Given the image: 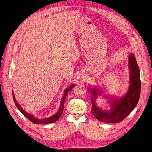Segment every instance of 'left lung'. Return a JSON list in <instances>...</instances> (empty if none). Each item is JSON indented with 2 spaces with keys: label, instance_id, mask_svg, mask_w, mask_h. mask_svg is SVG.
Returning <instances> with one entry per match:
<instances>
[{
  "label": "left lung",
  "instance_id": "8db88e82",
  "mask_svg": "<svg viewBox=\"0 0 152 152\" xmlns=\"http://www.w3.org/2000/svg\"><path fill=\"white\" fill-rule=\"evenodd\" d=\"M129 69V88L125 95L121 97H110V109L103 110L97 107L96 98L101 95V89L94 87L88 89L92 100V113L99 121L107 123H119L128 115L136 107L140 95V71L134 53H131L128 57Z\"/></svg>",
  "mask_w": 152,
  "mask_h": 152
}]
</instances>
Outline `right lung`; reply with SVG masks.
Segmentation results:
<instances>
[{"mask_svg": "<svg viewBox=\"0 0 152 152\" xmlns=\"http://www.w3.org/2000/svg\"><path fill=\"white\" fill-rule=\"evenodd\" d=\"M76 86V84H73L69 87H68L67 88L65 89V92H64L63 97L61 99V104H60V107L59 110H58V111L56 113L55 115H53V116L49 117V118H42V119H39V118H35V116H34L33 115H32L31 114L26 112L25 110H24L21 106L18 104V103L17 102V100L15 99V97L13 92H12L13 94V100L14 102L15 103L16 106L18 108V109L21 111V112L24 115V116H25V117H26L28 119L33 122L34 123H36V124H47V123H53L56 121H57L58 118L62 115L63 113V107H64V103H65V100L66 97V95L68 94V92L71 89H73V87Z\"/></svg>", "mask_w": 152, "mask_h": 152, "instance_id": "obj_1", "label": "right lung"}]
</instances>
